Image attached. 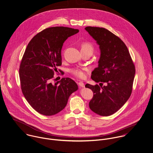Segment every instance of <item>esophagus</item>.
<instances>
[{"label": "esophagus", "mask_w": 153, "mask_h": 153, "mask_svg": "<svg viewBox=\"0 0 153 153\" xmlns=\"http://www.w3.org/2000/svg\"><path fill=\"white\" fill-rule=\"evenodd\" d=\"M78 84H79L80 87H85V84H84V83H83L82 82H79Z\"/></svg>", "instance_id": "obj_1"}]
</instances>
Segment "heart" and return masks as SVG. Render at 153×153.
I'll use <instances>...</instances> for the list:
<instances>
[{
	"mask_svg": "<svg viewBox=\"0 0 153 153\" xmlns=\"http://www.w3.org/2000/svg\"><path fill=\"white\" fill-rule=\"evenodd\" d=\"M93 45L89 42H83L81 45V51H93ZM86 68H73L70 70V72L74 76L79 78H84Z\"/></svg>",
	"mask_w": 153,
	"mask_h": 153,
	"instance_id": "b5f03b06",
	"label": "heart"
}]
</instances>
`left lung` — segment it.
Returning a JSON list of instances; mask_svg holds the SVG:
<instances>
[{
	"instance_id": "8db88e82",
	"label": "left lung",
	"mask_w": 153,
	"mask_h": 153,
	"mask_svg": "<svg viewBox=\"0 0 153 153\" xmlns=\"http://www.w3.org/2000/svg\"><path fill=\"white\" fill-rule=\"evenodd\" d=\"M85 29L100 50L98 67L91 76L96 83L100 82V86L85 85L94 93L89 107L100 116H108L117 111L130 97L135 66L126 45L118 36L102 27L88 26ZM103 83L106 85L102 86Z\"/></svg>"
}]
</instances>
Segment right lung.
I'll use <instances>...</instances> for the list:
<instances>
[{
  "mask_svg": "<svg viewBox=\"0 0 153 153\" xmlns=\"http://www.w3.org/2000/svg\"><path fill=\"white\" fill-rule=\"evenodd\" d=\"M79 32L63 26L49 27L34 36L26 49L19 68L21 89L29 104L41 114L59 113L78 89L76 83L68 77L54 85L51 80L56 68L62 65L63 43Z\"/></svg>",
  "mask_w": 153,
  "mask_h": 153,
  "instance_id": "1",
  "label": "right lung"
}]
</instances>
